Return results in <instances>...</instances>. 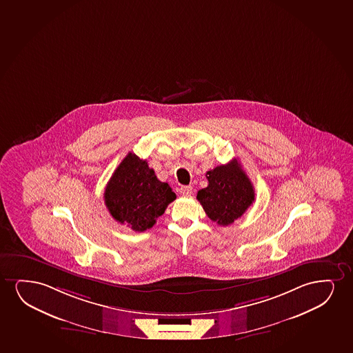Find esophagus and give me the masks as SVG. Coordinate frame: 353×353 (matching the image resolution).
Masks as SVG:
<instances>
[{"mask_svg": "<svg viewBox=\"0 0 353 353\" xmlns=\"http://www.w3.org/2000/svg\"><path fill=\"white\" fill-rule=\"evenodd\" d=\"M179 192H181L183 196H190L192 194V187H190V185H184V187L179 189Z\"/></svg>", "mask_w": 353, "mask_h": 353, "instance_id": "obj_1", "label": "esophagus"}]
</instances>
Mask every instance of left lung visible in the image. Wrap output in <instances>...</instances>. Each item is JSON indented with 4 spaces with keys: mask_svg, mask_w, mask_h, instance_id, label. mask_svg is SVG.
I'll use <instances>...</instances> for the list:
<instances>
[{
    "mask_svg": "<svg viewBox=\"0 0 353 353\" xmlns=\"http://www.w3.org/2000/svg\"><path fill=\"white\" fill-rule=\"evenodd\" d=\"M206 177L208 185L197 192L196 199L218 225L232 224L255 200L252 182L237 159L207 171Z\"/></svg>",
    "mask_w": 353,
    "mask_h": 353,
    "instance_id": "1",
    "label": "left lung"
}]
</instances>
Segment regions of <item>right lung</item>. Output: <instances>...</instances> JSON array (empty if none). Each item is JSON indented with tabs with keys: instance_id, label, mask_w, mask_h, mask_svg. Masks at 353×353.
<instances>
[{
	"instance_id": "obj_1",
	"label": "right lung",
	"mask_w": 353,
	"mask_h": 353,
	"mask_svg": "<svg viewBox=\"0 0 353 353\" xmlns=\"http://www.w3.org/2000/svg\"><path fill=\"white\" fill-rule=\"evenodd\" d=\"M174 199L169 184L157 179L154 170L134 153L114 170L104 192L112 218L138 232L151 229Z\"/></svg>"
}]
</instances>
